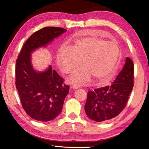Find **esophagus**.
Listing matches in <instances>:
<instances>
[{"label": "esophagus", "mask_w": 149, "mask_h": 149, "mask_svg": "<svg viewBox=\"0 0 149 149\" xmlns=\"http://www.w3.org/2000/svg\"><path fill=\"white\" fill-rule=\"evenodd\" d=\"M73 89H78V88H79L80 87V86L79 85H77V84H74V85H72V87Z\"/></svg>", "instance_id": "34e87169"}]
</instances>
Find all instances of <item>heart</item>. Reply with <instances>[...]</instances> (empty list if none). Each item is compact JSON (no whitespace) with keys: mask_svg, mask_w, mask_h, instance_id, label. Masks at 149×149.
I'll use <instances>...</instances> for the list:
<instances>
[{"mask_svg":"<svg viewBox=\"0 0 149 149\" xmlns=\"http://www.w3.org/2000/svg\"><path fill=\"white\" fill-rule=\"evenodd\" d=\"M120 48L114 42L99 37H83L74 42L72 48L62 45L58 50L56 60L62 71L70 74L83 65L85 68L72 75L74 83H83L93 76L102 81L112 77L115 72Z\"/></svg>","mask_w":149,"mask_h":149,"instance_id":"b5f03b06","label":"heart"}]
</instances>
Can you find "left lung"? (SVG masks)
Wrapping results in <instances>:
<instances>
[{
  "label": "left lung",
  "instance_id": "8db88e82",
  "mask_svg": "<svg viewBox=\"0 0 149 149\" xmlns=\"http://www.w3.org/2000/svg\"><path fill=\"white\" fill-rule=\"evenodd\" d=\"M134 85V65L130 58L112 84L95 89L87 93L85 111L90 119L107 122L124 109Z\"/></svg>",
  "mask_w": 149,
  "mask_h": 149
}]
</instances>
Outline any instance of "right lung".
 <instances>
[{
    "label": "right lung",
    "mask_w": 149,
    "mask_h": 149,
    "mask_svg": "<svg viewBox=\"0 0 149 149\" xmlns=\"http://www.w3.org/2000/svg\"><path fill=\"white\" fill-rule=\"evenodd\" d=\"M66 29L45 27L35 31L25 42L16 62V87L22 107L30 117L41 122H48L58 116L68 94L70 86L52 69L37 72L31 64V53L44 47Z\"/></svg>",
    "instance_id": "right-lung-1"
}]
</instances>
